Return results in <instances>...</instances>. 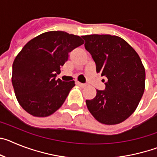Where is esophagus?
<instances>
[{
    "label": "esophagus",
    "instance_id": "obj_1",
    "mask_svg": "<svg viewBox=\"0 0 157 157\" xmlns=\"http://www.w3.org/2000/svg\"><path fill=\"white\" fill-rule=\"evenodd\" d=\"M76 84H77V85H78V86H81V87L86 86V84H85V83L79 82H76Z\"/></svg>",
    "mask_w": 157,
    "mask_h": 157
}]
</instances>
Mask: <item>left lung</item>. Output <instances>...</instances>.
Wrapping results in <instances>:
<instances>
[{"label":"left lung","mask_w":157,"mask_h":157,"mask_svg":"<svg viewBox=\"0 0 157 157\" xmlns=\"http://www.w3.org/2000/svg\"><path fill=\"white\" fill-rule=\"evenodd\" d=\"M96 70L105 76V90L86 100L89 111L107 125L126 120L137 109L145 90V71L138 54L121 37L110 34L83 36ZM105 82V80H104Z\"/></svg>","instance_id":"obj_1"}]
</instances>
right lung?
<instances>
[{"label": "right lung", "instance_id": "1", "mask_svg": "<svg viewBox=\"0 0 157 157\" xmlns=\"http://www.w3.org/2000/svg\"><path fill=\"white\" fill-rule=\"evenodd\" d=\"M84 43L64 31H48L30 40L12 64V82L16 99L29 114L46 117L59 109L75 81L56 79L69 52Z\"/></svg>", "mask_w": 157, "mask_h": 157}]
</instances>
